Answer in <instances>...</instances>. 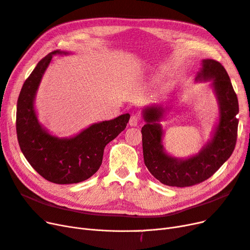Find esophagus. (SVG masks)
Instances as JSON below:
<instances>
[{
	"instance_id": "34e87169",
	"label": "esophagus",
	"mask_w": 250,
	"mask_h": 250,
	"mask_svg": "<svg viewBox=\"0 0 250 250\" xmlns=\"http://www.w3.org/2000/svg\"><path fill=\"white\" fill-rule=\"evenodd\" d=\"M128 125H130L131 126H137L138 125H139V117H138L137 115H132L130 118V122H128Z\"/></svg>"
}]
</instances>
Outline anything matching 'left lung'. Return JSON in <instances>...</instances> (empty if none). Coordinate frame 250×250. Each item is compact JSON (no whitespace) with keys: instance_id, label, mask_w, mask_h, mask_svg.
Listing matches in <instances>:
<instances>
[{"instance_id":"1","label":"left lung","mask_w":250,"mask_h":250,"mask_svg":"<svg viewBox=\"0 0 250 250\" xmlns=\"http://www.w3.org/2000/svg\"><path fill=\"white\" fill-rule=\"evenodd\" d=\"M217 101V119L210 139L200 150L187 158H177L166 151L162 122L171 107L167 103L151 104L142 109L144 164L153 177L169 187L195 186L211 177L233 153L239 119L238 99L226 69L210 59L202 60L196 82H207Z\"/></svg>"}]
</instances>
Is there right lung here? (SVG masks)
<instances>
[{
    "mask_svg": "<svg viewBox=\"0 0 250 250\" xmlns=\"http://www.w3.org/2000/svg\"><path fill=\"white\" fill-rule=\"evenodd\" d=\"M72 52L55 50L37 64L23 83L17 101L16 132L26 161L43 178L57 184H71L91 177L103 161L105 146L122 133L130 114L90 125L71 137L51 134L38 118L35 108L37 91L54 55Z\"/></svg>",
    "mask_w": 250,
    "mask_h": 250,
    "instance_id": "right-lung-1",
    "label": "right lung"
}]
</instances>
